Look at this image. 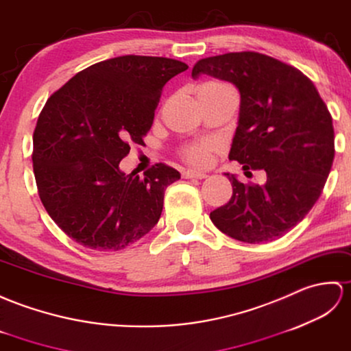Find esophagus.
Instances as JSON below:
<instances>
[{
    "label": "esophagus",
    "mask_w": 351,
    "mask_h": 351,
    "mask_svg": "<svg viewBox=\"0 0 351 351\" xmlns=\"http://www.w3.org/2000/svg\"><path fill=\"white\" fill-rule=\"evenodd\" d=\"M182 176H183V178H199V180H202V178H207V174L197 173V171H183Z\"/></svg>",
    "instance_id": "1"
}]
</instances>
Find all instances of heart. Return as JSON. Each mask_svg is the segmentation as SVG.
I'll use <instances>...</instances> for the list:
<instances>
[{"label": "heart", "instance_id": "obj_1", "mask_svg": "<svg viewBox=\"0 0 351 351\" xmlns=\"http://www.w3.org/2000/svg\"><path fill=\"white\" fill-rule=\"evenodd\" d=\"M208 84H215V82H208ZM216 150H217V143L213 141V139H206V141L186 147L183 150V158L193 167H207L210 163V159H212L213 152Z\"/></svg>", "mask_w": 351, "mask_h": 351}]
</instances>
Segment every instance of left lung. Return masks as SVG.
Here are the masks:
<instances>
[{"instance_id":"left-lung-1","label":"left lung","mask_w":351,"mask_h":351,"mask_svg":"<svg viewBox=\"0 0 351 351\" xmlns=\"http://www.w3.org/2000/svg\"><path fill=\"white\" fill-rule=\"evenodd\" d=\"M210 75L240 93V111L230 160L266 171L264 184L232 186L227 204L210 219L223 234L245 243L282 237L320 198L335 156L332 117L308 76L258 52L202 58L192 77Z\"/></svg>"}]
</instances>
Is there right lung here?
I'll return each instance as SVG.
<instances>
[{"label": "right lung", "instance_id": "right-lung-1", "mask_svg": "<svg viewBox=\"0 0 351 351\" xmlns=\"http://www.w3.org/2000/svg\"><path fill=\"white\" fill-rule=\"evenodd\" d=\"M188 69L173 58L123 56L76 73L45 104L33 135V168L46 212L95 251H120L158 223L165 189L180 173L156 163L139 176L120 162L143 145L162 88Z\"/></svg>", "mask_w": 351, "mask_h": 351}]
</instances>
